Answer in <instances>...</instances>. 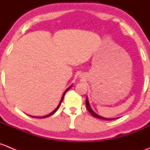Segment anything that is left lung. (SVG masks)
<instances>
[{
  "instance_id": "8db88e82",
  "label": "left lung",
  "mask_w": 150,
  "mask_h": 150,
  "mask_svg": "<svg viewBox=\"0 0 150 150\" xmlns=\"http://www.w3.org/2000/svg\"><path fill=\"white\" fill-rule=\"evenodd\" d=\"M86 106H87V110L89 111V112H90V113L91 114V115H93V117H96V118H98V119L105 120H115V119H112V118H111V119H109V118H105V117H100V116H99V115H96V114L95 113V112H93V110H92V109H91V108H90V104H89L88 99H87H87H86Z\"/></svg>"
}]
</instances>
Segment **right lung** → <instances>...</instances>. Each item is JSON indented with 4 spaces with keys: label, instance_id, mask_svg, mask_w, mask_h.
<instances>
[{
    "label": "right lung",
    "instance_id": "right-lung-1",
    "mask_svg": "<svg viewBox=\"0 0 150 150\" xmlns=\"http://www.w3.org/2000/svg\"><path fill=\"white\" fill-rule=\"evenodd\" d=\"M71 86H72V85H71L70 87H68V88H67V90H66V91L64 92V93H63V96H62V98H61V100H60V103H59L58 106H57V107L56 108V109H54V110L52 112H51V113H50V114H49V115H46V116H44V117H33V116H31V117H36V118H39V119H41V118H45V117H50V116H51V115H52L53 114H54V113H55V112H56V111H57V109H59V107H60V104H61V103H62V101H63V98H64V96H65V94H66V92H67L68 90H69V89L71 88Z\"/></svg>",
    "mask_w": 150,
    "mask_h": 150
}]
</instances>
